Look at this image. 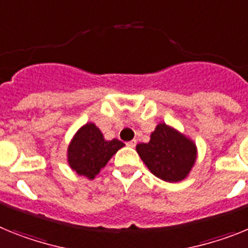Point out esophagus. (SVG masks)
Listing matches in <instances>:
<instances>
[{
	"label": "esophagus",
	"instance_id": "obj_1",
	"mask_svg": "<svg viewBox=\"0 0 248 248\" xmlns=\"http://www.w3.org/2000/svg\"><path fill=\"white\" fill-rule=\"evenodd\" d=\"M126 145H127V146H128V147L133 148V147H135V146H136V141H135V140H133V141H130V142H127Z\"/></svg>",
	"mask_w": 248,
	"mask_h": 248
}]
</instances>
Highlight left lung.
Instances as JSON below:
<instances>
[{"instance_id": "obj_1", "label": "left lung", "mask_w": 248, "mask_h": 248, "mask_svg": "<svg viewBox=\"0 0 248 248\" xmlns=\"http://www.w3.org/2000/svg\"><path fill=\"white\" fill-rule=\"evenodd\" d=\"M136 151L147 169L166 182L185 180L197 158L195 142L166 124H157L150 142L139 143Z\"/></svg>"}]
</instances>
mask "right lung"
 Here are the masks:
<instances>
[{"label": "right lung", "mask_w": 248, "mask_h": 248, "mask_svg": "<svg viewBox=\"0 0 248 248\" xmlns=\"http://www.w3.org/2000/svg\"><path fill=\"white\" fill-rule=\"evenodd\" d=\"M124 146V143L120 140H105L100 128L88 122L71 140L67 148V162L77 175L93 180Z\"/></svg>", "instance_id": "obj_1"}]
</instances>
